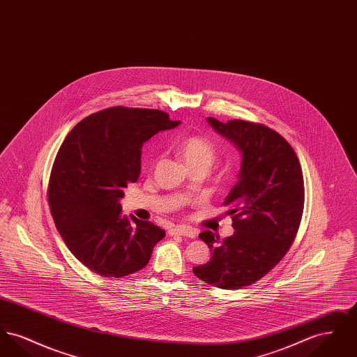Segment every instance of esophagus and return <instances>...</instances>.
<instances>
[{"label":"esophagus","instance_id":"1","mask_svg":"<svg viewBox=\"0 0 357 357\" xmlns=\"http://www.w3.org/2000/svg\"><path fill=\"white\" fill-rule=\"evenodd\" d=\"M169 233H170V236H183V237L188 238L197 237V231H195V230L190 229L188 226H183V225H181V226H176V227L171 229Z\"/></svg>","mask_w":357,"mask_h":357}]
</instances>
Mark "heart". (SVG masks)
I'll list each match as a JSON object with an SVG mask.
<instances>
[{
	"instance_id": "b5f03b06",
	"label": "heart",
	"mask_w": 357,
	"mask_h": 357,
	"mask_svg": "<svg viewBox=\"0 0 357 357\" xmlns=\"http://www.w3.org/2000/svg\"><path fill=\"white\" fill-rule=\"evenodd\" d=\"M179 153L190 170H207L213 166L217 151L214 144L204 136L192 135L185 139L179 146ZM159 160V159H158ZM155 162V165L158 163Z\"/></svg>"
}]
</instances>
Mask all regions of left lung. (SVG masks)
<instances>
[{
	"instance_id": "1",
	"label": "left lung",
	"mask_w": 357,
	"mask_h": 357,
	"mask_svg": "<svg viewBox=\"0 0 357 357\" xmlns=\"http://www.w3.org/2000/svg\"><path fill=\"white\" fill-rule=\"evenodd\" d=\"M210 126L242 153L238 182L225 199L230 206L234 234L220 239L210 230L199 238L211 259L192 268L208 285L241 289L255 284L288 253L304 211V178L298 158L272 128L245 120Z\"/></svg>"
}]
</instances>
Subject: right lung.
I'll list each match as a JSON object with an SVG mask.
<instances>
[{
  "instance_id": "1",
  "label": "right lung",
  "mask_w": 357,
  "mask_h": 357,
  "mask_svg": "<svg viewBox=\"0 0 357 357\" xmlns=\"http://www.w3.org/2000/svg\"><path fill=\"white\" fill-rule=\"evenodd\" d=\"M159 109L112 107L73 127L56 155L48 202L70 253L89 271L120 278L143 269L166 231L121 214L124 187L140 174L142 146L179 126Z\"/></svg>"
}]
</instances>
